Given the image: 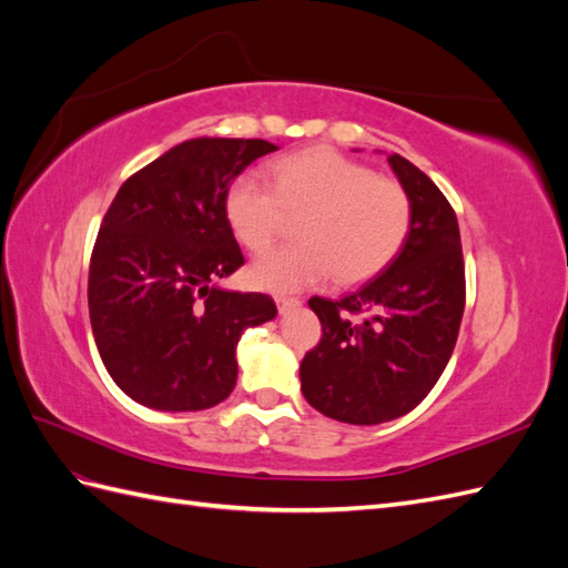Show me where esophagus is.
Instances as JSON below:
<instances>
[{
  "instance_id": "obj_1",
  "label": "esophagus",
  "mask_w": 568,
  "mask_h": 568,
  "mask_svg": "<svg viewBox=\"0 0 568 568\" xmlns=\"http://www.w3.org/2000/svg\"><path fill=\"white\" fill-rule=\"evenodd\" d=\"M274 301H277L280 313L294 311V307H298V305H301V301H298V298H294V296H277V298H274Z\"/></svg>"
}]
</instances>
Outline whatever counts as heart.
Instances as JSON below:
<instances>
[{
  "mask_svg": "<svg viewBox=\"0 0 568 568\" xmlns=\"http://www.w3.org/2000/svg\"><path fill=\"white\" fill-rule=\"evenodd\" d=\"M270 184L239 175L225 196L234 236L248 251H263L277 236L284 213H301V242L255 257L248 280L272 294H294L322 284L363 282L384 270L403 248L412 225L405 189L376 178L332 149H305L267 165Z\"/></svg>",
  "mask_w": 568,
  "mask_h": 568,
  "instance_id": "1",
  "label": "heart"
}]
</instances>
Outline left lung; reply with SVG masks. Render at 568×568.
<instances>
[{
	"mask_svg": "<svg viewBox=\"0 0 568 568\" xmlns=\"http://www.w3.org/2000/svg\"><path fill=\"white\" fill-rule=\"evenodd\" d=\"M388 165L412 205L403 248L336 301L313 296L322 341L301 363L305 400L336 422L372 426L415 409L453 355L464 313V261L453 205L417 165Z\"/></svg>",
	"mask_w": 568,
	"mask_h": 568,
	"instance_id": "obj_1",
	"label": "left lung"
}]
</instances>
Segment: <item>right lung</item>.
<instances>
[{"instance_id":"right-lung-1","label":"right lung","mask_w":568,"mask_h":568,"mask_svg":"<svg viewBox=\"0 0 568 568\" xmlns=\"http://www.w3.org/2000/svg\"><path fill=\"white\" fill-rule=\"evenodd\" d=\"M277 146L196 136L134 173L101 222L90 320L104 367L134 403L196 412L236 386V343L277 317L265 294L217 282L244 265L225 215L230 184Z\"/></svg>"}]
</instances>
